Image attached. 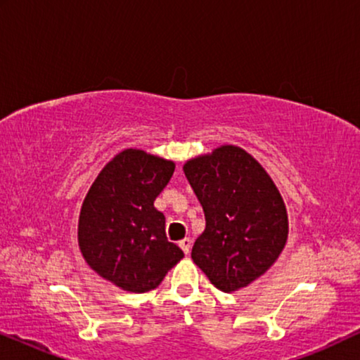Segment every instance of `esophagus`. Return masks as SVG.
I'll list each match as a JSON object with an SVG mask.
<instances>
[{"label": "esophagus", "mask_w": 360, "mask_h": 360, "mask_svg": "<svg viewBox=\"0 0 360 360\" xmlns=\"http://www.w3.org/2000/svg\"><path fill=\"white\" fill-rule=\"evenodd\" d=\"M179 245H180L181 250H184L185 254H190V249H191V239H190V238L181 239L180 243H179Z\"/></svg>", "instance_id": "34e87169"}]
</instances>
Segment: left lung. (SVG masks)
<instances>
[{
    "instance_id": "left-lung-1",
    "label": "left lung",
    "mask_w": 360,
    "mask_h": 360,
    "mask_svg": "<svg viewBox=\"0 0 360 360\" xmlns=\"http://www.w3.org/2000/svg\"><path fill=\"white\" fill-rule=\"evenodd\" d=\"M206 226L191 259L221 292L248 287L282 252L288 219L277 186L248 152L223 146L184 167Z\"/></svg>"
}]
</instances>
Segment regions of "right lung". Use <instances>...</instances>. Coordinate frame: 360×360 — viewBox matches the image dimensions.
Returning a JSON list of instances; mask_svg holds the SVG:
<instances>
[{
    "mask_svg": "<svg viewBox=\"0 0 360 360\" xmlns=\"http://www.w3.org/2000/svg\"><path fill=\"white\" fill-rule=\"evenodd\" d=\"M174 162L127 149L93 181L83 201L78 243L86 264L126 292L155 288L184 259L169 243L154 201L174 175Z\"/></svg>",
    "mask_w": 360,
    "mask_h": 360,
    "instance_id": "add662e5",
    "label": "right lung"
}]
</instances>
